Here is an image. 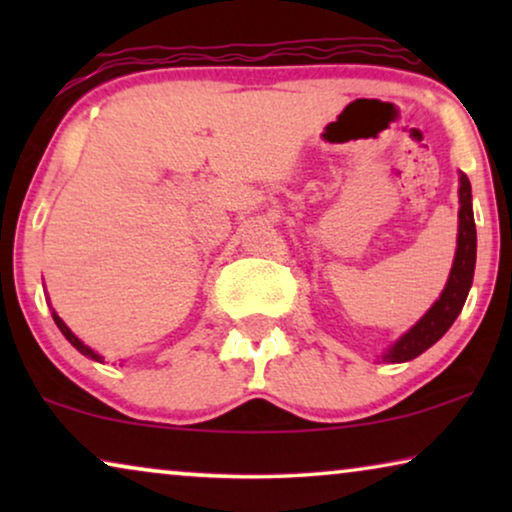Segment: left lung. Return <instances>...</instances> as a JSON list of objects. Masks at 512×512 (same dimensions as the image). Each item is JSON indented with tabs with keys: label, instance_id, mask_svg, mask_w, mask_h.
Instances as JSON below:
<instances>
[{
	"label": "left lung",
	"instance_id": "1",
	"mask_svg": "<svg viewBox=\"0 0 512 512\" xmlns=\"http://www.w3.org/2000/svg\"><path fill=\"white\" fill-rule=\"evenodd\" d=\"M459 237H457V256H454V265L447 279V286L440 293V298L433 303L429 312L382 356L389 363H403L410 361L426 352L431 345L443 338L447 328L454 324L459 317L461 307L466 303L468 289L473 284V270H475V247H478V237H475V221H473V207H471V181L466 174L459 177Z\"/></svg>",
	"mask_w": 512,
	"mask_h": 512
}]
</instances>
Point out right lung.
<instances>
[{"instance_id":"obj_1","label":"right lung","mask_w":512,"mask_h":512,"mask_svg":"<svg viewBox=\"0 0 512 512\" xmlns=\"http://www.w3.org/2000/svg\"><path fill=\"white\" fill-rule=\"evenodd\" d=\"M53 321H55V324H58V328H60V331H62V335H65V338L69 340V342H72V345L76 347V349H79V352L83 354V356H90V359H95V361H102V356H97L95 352H93V349H90V347H86V345H83V342L79 340V338H76V335L72 333V331H69V328H67V324H65V321H62L60 317H58V314H55L53 312Z\"/></svg>"}]
</instances>
